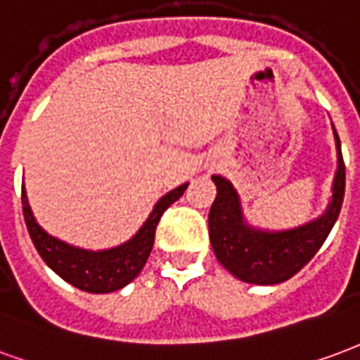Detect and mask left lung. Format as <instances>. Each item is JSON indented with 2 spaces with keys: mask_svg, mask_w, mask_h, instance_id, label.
<instances>
[{
  "mask_svg": "<svg viewBox=\"0 0 360 360\" xmlns=\"http://www.w3.org/2000/svg\"><path fill=\"white\" fill-rule=\"evenodd\" d=\"M338 148V172L334 195L328 211L320 219L290 232H261L249 228L241 219L240 199L232 184L222 176H212L217 198L209 211V236L220 264L236 278L249 284H280L295 276L322 248L342 211L345 195V162L342 146L334 128Z\"/></svg>",
  "mask_w": 360,
  "mask_h": 360,
  "instance_id": "8db88e82",
  "label": "left lung"
}]
</instances>
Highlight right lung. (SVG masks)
<instances>
[{
	"mask_svg": "<svg viewBox=\"0 0 360 360\" xmlns=\"http://www.w3.org/2000/svg\"><path fill=\"white\" fill-rule=\"evenodd\" d=\"M186 188L188 184L178 186L176 190L169 191L165 198H161V201L155 205L153 212L149 214V219L146 220V224L132 240L126 241L119 248L97 251V253L67 245L44 232L40 224L34 220L25 188H22V214H25L26 228L32 238L34 248L38 249V253L49 269L55 270L63 280H67L78 290L90 291V293H109V291L124 288L140 274L153 249L155 230L162 212L176 199H180Z\"/></svg>",
	"mask_w": 360,
	"mask_h": 360,
	"instance_id": "right-lung-1",
	"label": "right lung"
}]
</instances>
